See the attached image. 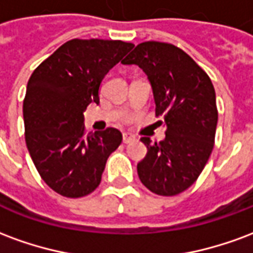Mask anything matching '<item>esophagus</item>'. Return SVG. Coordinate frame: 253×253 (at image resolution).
Returning <instances> with one entry per match:
<instances>
[{"label": "esophagus", "instance_id": "esophagus-1", "mask_svg": "<svg viewBox=\"0 0 253 253\" xmlns=\"http://www.w3.org/2000/svg\"><path fill=\"white\" fill-rule=\"evenodd\" d=\"M135 139H137V138L134 137L132 134H128V132H125V134H123V142L125 143H131L134 142Z\"/></svg>", "mask_w": 253, "mask_h": 253}]
</instances>
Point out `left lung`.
<instances>
[{
	"instance_id": "1",
	"label": "left lung",
	"mask_w": 253,
	"mask_h": 253,
	"mask_svg": "<svg viewBox=\"0 0 253 253\" xmlns=\"http://www.w3.org/2000/svg\"><path fill=\"white\" fill-rule=\"evenodd\" d=\"M123 63L146 73L156 115L167 123L164 141L141 138L148 153L137 165L139 180L157 195H177L195 183L214 148L218 110L211 80L181 48L163 42L138 44Z\"/></svg>"
}]
</instances>
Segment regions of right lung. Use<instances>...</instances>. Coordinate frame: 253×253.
Listing matches in <instances>:
<instances>
[{
  "label": "right lung",
  "instance_id": "add662e5",
  "mask_svg": "<svg viewBox=\"0 0 253 253\" xmlns=\"http://www.w3.org/2000/svg\"><path fill=\"white\" fill-rule=\"evenodd\" d=\"M134 44L72 39L36 67L24 103L25 143L41 177L66 198L97 188L107 159L122 142L114 127L85 134L84 111L99 104L101 80Z\"/></svg>",
  "mask_w": 253,
  "mask_h": 253
}]
</instances>
